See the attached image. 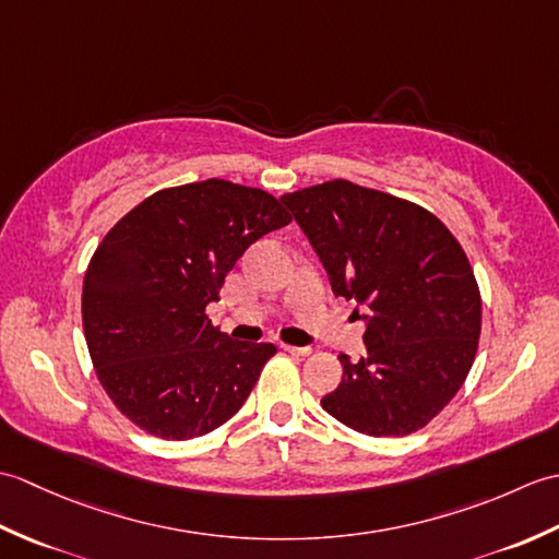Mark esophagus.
<instances>
[{
    "label": "esophagus",
    "mask_w": 559,
    "mask_h": 559,
    "mask_svg": "<svg viewBox=\"0 0 559 559\" xmlns=\"http://www.w3.org/2000/svg\"><path fill=\"white\" fill-rule=\"evenodd\" d=\"M281 350L288 353V355H295V358H307V355L312 353V348H307V346H290V343H283Z\"/></svg>",
    "instance_id": "34e87169"
}]
</instances>
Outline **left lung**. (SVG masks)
Returning <instances> with one entry per match:
<instances>
[{"instance_id": "obj_1", "label": "left lung", "mask_w": 559, "mask_h": 559, "mask_svg": "<svg viewBox=\"0 0 559 559\" xmlns=\"http://www.w3.org/2000/svg\"><path fill=\"white\" fill-rule=\"evenodd\" d=\"M281 201L334 293L367 307V355H338L341 384L322 408L370 437L418 432L456 396L478 353L483 300L466 252L435 213L348 180Z\"/></svg>"}]
</instances>
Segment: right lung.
<instances>
[{"mask_svg":"<svg viewBox=\"0 0 559 559\" xmlns=\"http://www.w3.org/2000/svg\"><path fill=\"white\" fill-rule=\"evenodd\" d=\"M290 223L257 187L211 177L165 187L117 221L83 278L91 362L115 408L160 439H192L242 408L273 343L211 324L206 305L245 249Z\"/></svg>","mask_w":559,"mask_h":559,"instance_id":"add662e5","label":"right lung"}]
</instances>
